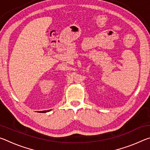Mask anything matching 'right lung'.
<instances>
[{
	"mask_svg": "<svg viewBox=\"0 0 150 150\" xmlns=\"http://www.w3.org/2000/svg\"><path fill=\"white\" fill-rule=\"evenodd\" d=\"M51 110H44V111H41L40 112H49Z\"/></svg>",
	"mask_w": 150,
	"mask_h": 150,
	"instance_id": "obj_1",
	"label": "right lung"
}]
</instances>
